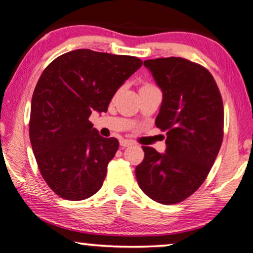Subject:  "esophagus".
<instances>
[{
  "label": "esophagus",
  "mask_w": 253,
  "mask_h": 253,
  "mask_svg": "<svg viewBox=\"0 0 253 253\" xmlns=\"http://www.w3.org/2000/svg\"><path fill=\"white\" fill-rule=\"evenodd\" d=\"M120 145L122 146V148H128V146L133 145V141L127 140V139H122V140H120Z\"/></svg>",
  "instance_id": "34e87169"
}]
</instances>
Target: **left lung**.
Instances as JSON below:
<instances>
[{"instance_id":"1","label":"left lung","mask_w":253,"mask_h":253,"mask_svg":"<svg viewBox=\"0 0 253 253\" xmlns=\"http://www.w3.org/2000/svg\"><path fill=\"white\" fill-rule=\"evenodd\" d=\"M163 92L156 126L167 133V151L143 146V162L135 168L146 196L161 204L185 201L201 187L223 139V102L209 71L182 57L146 60Z\"/></svg>"}]
</instances>
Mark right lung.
I'll list each match as a JSON object with an SVG mask.
<instances>
[{"instance_id":"1","label":"right lung","mask_w":253,"mask_h":253,"mask_svg":"<svg viewBox=\"0 0 253 253\" xmlns=\"http://www.w3.org/2000/svg\"><path fill=\"white\" fill-rule=\"evenodd\" d=\"M141 65L135 56L78 49L43 71L32 96L30 140L42 176L61 198L83 201L102 187L119 141L101 137L88 118L107 112Z\"/></svg>"}]
</instances>
